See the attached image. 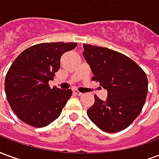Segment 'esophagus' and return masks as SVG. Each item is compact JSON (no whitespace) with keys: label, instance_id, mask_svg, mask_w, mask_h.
<instances>
[{"label":"esophagus","instance_id":"esophagus-1","mask_svg":"<svg viewBox=\"0 0 159 159\" xmlns=\"http://www.w3.org/2000/svg\"><path fill=\"white\" fill-rule=\"evenodd\" d=\"M73 93H75L76 95H78V96H80V95H83V93L79 92L77 89H73Z\"/></svg>","mask_w":159,"mask_h":159}]
</instances>
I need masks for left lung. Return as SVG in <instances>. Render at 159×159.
<instances>
[{"label":"left lung","instance_id":"1","mask_svg":"<svg viewBox=\"0 0 159 159\" xmlns=\"http://www.w3.org/2000/svg\"><path fill=\"white\" fill-rule=\"evenodd\" d=\"M83 57L99 82L107 90V100L94 95L87 111L89 119L107 133H117L133 123L144 107L148 91L146 73L134 60L107 48L83 44Z\"/></svg>","mask_w":159,"mask_h":159}]
</instances>
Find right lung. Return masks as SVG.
Segmentation results:
<instances>
[{"label": "right lung", "mask_w": 159, "mask_h": 159, "mask_svg": "<svg viewBox=\"0 0 159 159\" xmlns=\"http://www.w3.org/2000/svg\"><path fill=\"white\" fill-rule=\"evenodd\" d=\"M76 42H45L31 46L19 54L6 75L5 92L13 112L35 128L49 125L61 114L70 89L48 85L60 67L63 53Z\"/></svg>", "instance_id": "add662e5"}]
</instances>
